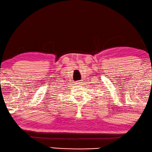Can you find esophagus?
Here are the masks:
<instances>
[{
  "instance_id": "34e87169",
  "label": "esophagus",
  "mask_w": 152,
  "mask_h": 152,
  "mask_svg": "<svg viewBox=\"0 0 152 152\" xmlns=\"http://www.w3.org/2000/svg\"><path fill=\"white\" fill-rule=\"evenodd\" d=\"M78 83H78H78H76V85H78Z\"/></svg>"
}]
</instances>
